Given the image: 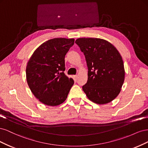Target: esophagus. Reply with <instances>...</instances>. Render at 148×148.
<instances>
[{"label":"esophagus","mask_w":148,"mask_h":148,"mask_svg":"<svg viewBox=\"0 0 148 148\" xmlns=\"http://www.w3.org/2000/svg\"><path fill=\"white\" fill-rule=\"evenodd\" d=\"M73 79L76 82L77 80V79H78V76L77 75H73Z\"/></svg>","instance_id":"34e87169"}]
</instances>
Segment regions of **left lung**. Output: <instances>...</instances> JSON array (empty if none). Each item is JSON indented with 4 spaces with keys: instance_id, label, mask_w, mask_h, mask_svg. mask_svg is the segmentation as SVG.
<instances>
[{
    "instance_id": "1",
    "label": "left lung",
    "mask_w": 148,
    "mask_h": 148,
    "mask_svg": "<svg viewBox=\"0 0 148 148\" xmlns=\"http://www.w3.org/2000/svg\"><path fill=\"white\" fill-rule=\"evenodd\" d=\"M75 43L83 52L88 69L83 91L96 104L112 101L119 95L125 79L123 62L119 52L110 42L100 38H78Z\"/></svg>"
}]
</instances>
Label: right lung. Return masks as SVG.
I'll use <instances>...</instances> for the list:
<instances>
[{"label":"right lung","mask_w":148,"mask_h":148,"mask_svg":"<svg viewBox=\"0 0 148 148\" xmlns=\"http://www.w3.org/2000/svg\"><path fill=\"white\" fill-rule=\"evenodd\" d=\"M74 42V39H49L36 49L28 62L26 76L29 88L44 104H62L74 84L64 72L65 56Z\"/></svg>","instance_id":"add662e5"}]
</instances>
